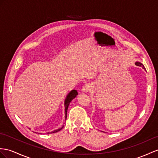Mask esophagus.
<instances>
[{"label": "esophagus", "instance_id": "esophagus-1", "mask_svg": "<svg viewBox=\"0 0 158 158\" xmlns=\"http://www.w3.org/2000/svg\"><path fill=\"white\" fill-rule=\"evenodd\" d=\"M90 90H91V86L90 84H85V85L82 87V89L83 92H89Z\"/></svg>", "mask_w": 158, "mask_h": 158}]
</instances>
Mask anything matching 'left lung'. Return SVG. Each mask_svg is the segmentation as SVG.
<instances>
[{
	"label": "left lung",
	"mask_w": 158,
	"mask_h": 158,
	"mask_svg": "<svg viewBox=\"0 0 158 158\" xmlns=\"http://www.w3.org/2000/svg\"><path fill=\"white\" fill-rule=\"evenodd\" d=\"M135 64L137 65V66H140V67H141L143 69H144L145 70V67H144V66L143 65V64H141V62H139V61H137V62H135Z\"/></svg>",
	"instance_id": "obj_1"
}]
</instances>
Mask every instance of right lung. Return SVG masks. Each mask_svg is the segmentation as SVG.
Segmentation results:
<instances>
[{"label":"right lung","mask_w":158,"mask_h":158,"mask_svg":"<svg viewBox=\"0 0 158 158\" xmlns=\"http://www.w3.org/2000/svg\"><path fill=\"white\" fill-rule=\"evenodd\" d=\"M77 95H78V92H77V90H72L70 92H69L68 94L67 95L66 98V100H65L64 106H65V116H66L65 117H66H66H67V110H68V106H69V105H70V102L76 97ZM63 127H64V126L61 127V128H60L58 129L53 131H52L51 133H56L57 131H60Z\"/></svg>","instance_id":"1"}]
</instances>
